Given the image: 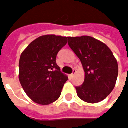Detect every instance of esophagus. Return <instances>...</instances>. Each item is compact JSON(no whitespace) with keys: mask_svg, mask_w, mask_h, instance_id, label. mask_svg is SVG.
<instances>
[{"mask_svg":"<svg viewBox=\"0 0 128 128\" xmlns=\"http://www.w3.org/2000/svg\"><path fill=\"white\" fill-rule=\"evenodd\" d=\"M75 72H76V70H73V72H72V73L70 75V77H73L74 75H75Z\"/></svg>","mask_w":128,"mask_h":128,"instance_id":"obj_1","label":"esophagus"}]
</instances>
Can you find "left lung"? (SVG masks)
<instances>
[{
	"label": "left lung",
	"mask_w": 128,
	"mask_h": 128,
	"mask_svg": "<svg viewBox=\"0 0 128 128\" xmlns=\"http://www.w3.org/2000/svg\"><path fill=\"white\" fill-rule=\"evenodd\" d=\"M68 40L85 72L83 84L75 87L78 96L88 104L102 102L115 86L118 70L116 59L107 45L92 37H68Z\"/></svg>",
	"instance_id": "obj_1"
}]
</instances>
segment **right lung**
Segmentation results:
<instances>
[{"mask_svg": "<svg viewBox=\"0 0 128 128\" xmlns=\"http://www.w3.org/2000/svg\"><path fill=\"white\" fill-rule=\"evenodd\" d=\"M67 39L61 36H42L21 54L19 80L27 96L38 104L46 106L57 101L68 80L56 64L57 55Z\"/></svg>", "mask_w": 128, "mask_h": 128, "instance_id": "right-lung-1", "label": "right lung"}]
</instances>
